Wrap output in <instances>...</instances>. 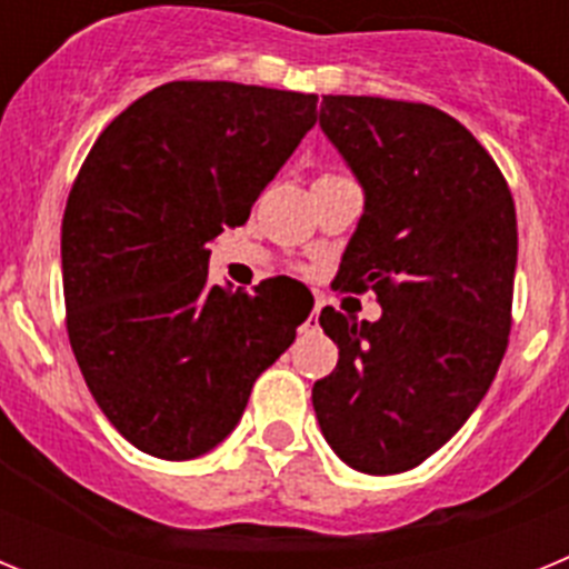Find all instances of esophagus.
<instances>
[{
    "label": "esophagus",
    "mask_w": 569,
    "mask_h": 569,
    "mask_svg": "<svg viewBox=\"0 0 569 569\" xmlns=\"http://www.w3.org/2000/svg\"><path fill=\"white\" fill-rule=\"evenodd\" d=\"M319 310H321V301H316L313 310H310V316H308V321H305V330L319 328Z\"/></svg>",
    "instance_id": "obj_1"
}]
</instances>
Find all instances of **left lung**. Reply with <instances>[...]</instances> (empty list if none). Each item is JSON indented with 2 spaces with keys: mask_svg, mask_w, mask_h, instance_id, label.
Wrapping results in <instances>:
<instances>
[{
  "mask_svg": "<svg viewBox=\"0 0 569 569\" xmlns=\"http://www.w3.org/2000/svg\"><path fill=\"white\" fill-rule=\"evenodd\" d=\"M319 124L365 190L336 288L373 290L376 321L325 308L339 365L313 385L321 433L370 476L419 467L459 433L507 350L516 204L476 136L445 110L325 97Z\"/></svg>",
  "mask_w": 569,
  "mask_h": 569,
  "instance_id": "left-lung-1",
  "label": "left lung"
}]
</instances>
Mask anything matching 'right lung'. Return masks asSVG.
Segmentation results:
<instances>
[{
	"label": "right lung",
	"instance_id": "right-lung-1",
	"mask_svg": "<svg viewBox=\"0 0 569 569\" xmlns=\"http://www.w3.org/2000/svg\"><path fill=\"white\" fill-rule=\"evenodd\" d=\"M316 93L168 82L90 148L62 219L68 336L88 390L142 453L184 461L233 433L253 381L313 305L268 279H208V244L248 222L316 124Z\"/></svg>",
	"mask_w": 569,
	"mask_h": 569
}]
</instances>
